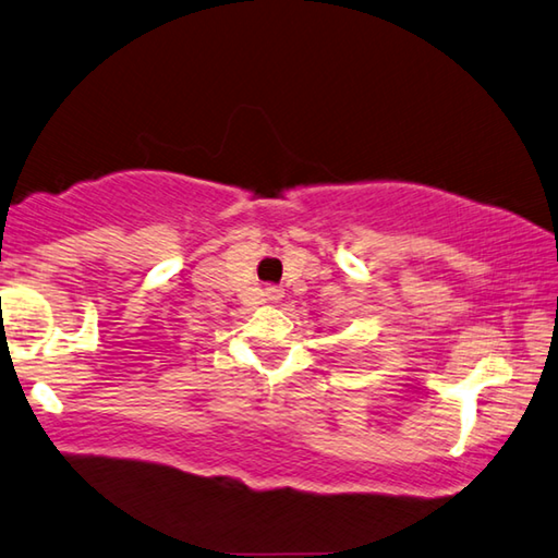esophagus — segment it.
Returning a JSON list of instances; mask_svg holds the SVG:
<instances>
[{
  "mask_svg": "<svg viewBox=\"0 0 558 558\" xmlns=\"http://www.w3.org/2000/svg\"><path fill=\"white\" fill-rule=\"evenodd\" d=\"M266 298L272 300V302H278L282 298V290L280 288H266Z\"/></svg>",
  "mask_w": 558,
  "mask_h": 558,
  "instance_id": "obj_1",
  "label": "esophagus"
}]
</instances>
